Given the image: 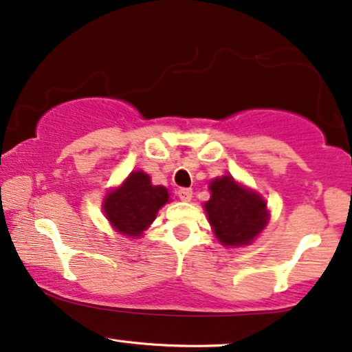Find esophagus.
Wrapping results in <instances>:
<instances>
[{
    "label": "esophagus",
    "instance_id": "obj_1",
    "mask_svg": "<svg viewBox=\"0 0 352 352\" xmlns=\"http://www.w3.org/2000/svg\"><path fill=\"white\" fill-rule=\"evenodd\" d=\"M177 196L181 201H190L192 199V189L190 188H179L177 189Z\"/></svg>",
    "mask_w": 352,
    "mask_h": 352
}]
</instances>
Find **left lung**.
Listing matches in <instances>:
<instances>
[{
    "mask_svg": "<svg viewBox=\"0 0 352 352\" xmlns=\"http://www.w3.org/2000/svg\"><path fill=\"white\" fill-rule=\"evenodd\" d=\"M210 192L206 210L222 245H248L266 227V202L259 194L241 188L232 176L227 175L212 181Z\"/></svg>",
    "mask_w": 352,
    "mask_h": 352,
    "instance_id": "8db88e82",
    "label": "left lung"
}]
</instances>
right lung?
Wrapping results in <instances>:
<instances>
[{"mask_svg": "<svg viewBox=\"0 0 352 352\" xmlns=\"http://www.w3.org/2000/svg\"><path fill=\"white\" fill-rule=\"evenodd\" d=\"M163 186H153L143 171L132 173L122 188L112 190L104 201V212L116 230L129 236H138L155 220L156 212L168 202Z\"/></svg>", "mask_w": 352, "mask_h": 352, "instance_id": "right-lung-1", "label": "right lung"}]
</instances>
